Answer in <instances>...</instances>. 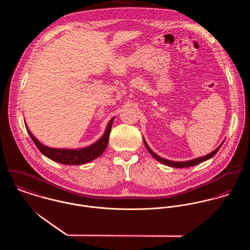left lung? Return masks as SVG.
Instances as JSON below:
<instances>
[{"instance_id": "1", "label": "left lung", "mask_w": 250, "mask_h": 250, "mask_svg": "<svg viewBox=\"0 0 250 250\" xmlns=\"http://www.w3.org/2000/svg\"><path fill=\"white\" fill-rule=\"evenodd\" d=\"M223 143H224V141H223ZM222 143H221L215 150H214L213 152H211L210 154H208V155H206V156H203V157H200V158H197V159H194V160H190V161H186V162H173V161H169V160H167V159H164V158L158 156L156 153H154V152L151 150V148L148 146V144L146 143L145 140H144L145 147L147 148V150L149 151V153H150L157 161H159L160 163H162V164H164V165H166V166L172 167H178V168L193 167V166H196V165H198V164H200V163H202V162H205V161L211 159L213 156H214V155L217 153V151L220 149Z\"/></svg>"}]
</instances>
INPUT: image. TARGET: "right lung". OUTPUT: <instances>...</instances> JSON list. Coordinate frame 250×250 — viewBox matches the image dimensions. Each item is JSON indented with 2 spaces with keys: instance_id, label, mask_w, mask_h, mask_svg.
Returning a JSON list of instances; mask_svg holds the SVG:
<instances>
[{
  "instance_id": "1",
  "label": "right lung",
  "mask_w": 250,
  "mask_h": 250,
  "mask_svg": "<svg viewBox=\"0 0 250 250\" xmlns=\"http://www.w3.org/2000/svg\"><path fill=\"white\" fill-rule=\"evenodd\" d=\"M113 119L114 118H112L108 122L106 132L99 141H97L96 143H93L92 145H90L88 147L82 148V149H76V150L50 148V147L39 143L36 138L33 136L31 131L29 130L28 126L26 124L25 125H26V128H27V131H28L30 137L34 141V143L36 144V147L38 148V150L44 156H46L47 158H49V159H51V160H53L57 163L63 164V165H82V164L91 162L94 159L98 158L101 154H103V152L107 148Z\"/></svg>"
}]
</instances>
